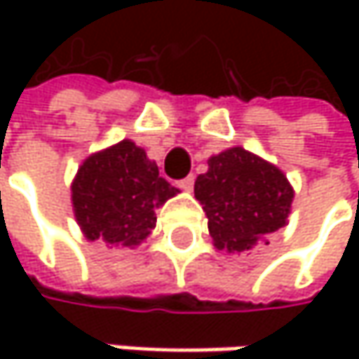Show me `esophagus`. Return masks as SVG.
<instances>
[{
  "label": "esophagus",
  "instance_id": "34e87169",
  "mask_svg": "<svg viewBox=\"0 0 359 359\" xmlns=\"http://www.w3.org/2000/svg\"><path fill=\"white\" fill-rule=\"evenodd\" d=\"M193 184H195V179H193L191 175L179 180V187L182 189V191H191V189H193Z\"/></svg>",
  "mask_w": 359,
  "mask_h": 359
}]
</instances>
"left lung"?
I'll return each mask as SVG.
<instances>
[{"label": "left lung", "instance_id": "8db88e82", "mask_svg": "<svg viewBox=\"0 0 359 359\" xmlns=\"http://www.w3.org/2000/svg\"><path fill=\"white\" fill-rule=\"evenodd\" d=\"M195 199L208 216L214 248L235 253L268 245L266 237L287 224L293 187L274 164L231 147L208 160V172L195 180Z\"/></svg>", "mask_w": 359, "mask_h": 359}]
</instances>
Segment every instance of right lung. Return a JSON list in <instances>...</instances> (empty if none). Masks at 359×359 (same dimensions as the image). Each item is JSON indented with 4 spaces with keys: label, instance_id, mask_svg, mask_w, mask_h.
I'll return each instance as SVG.
<instances>
[{
    "label": "right lung",
    "instance_id": "1",
    "mask_svg": "<svg viewBox=\"0 0 359 359\" xmlns=\"http://www.w3.org/2000/svg\"><path fill=\"white\" fill-rule=\"evenodd\" d=\"M177 193L156 162L124 139L83 162L72 182V208L89 241L133 250L156 226V208Z\"/></svg>",
    "mask_w": 359,
    "mask_h": 359
}]
</instances>
